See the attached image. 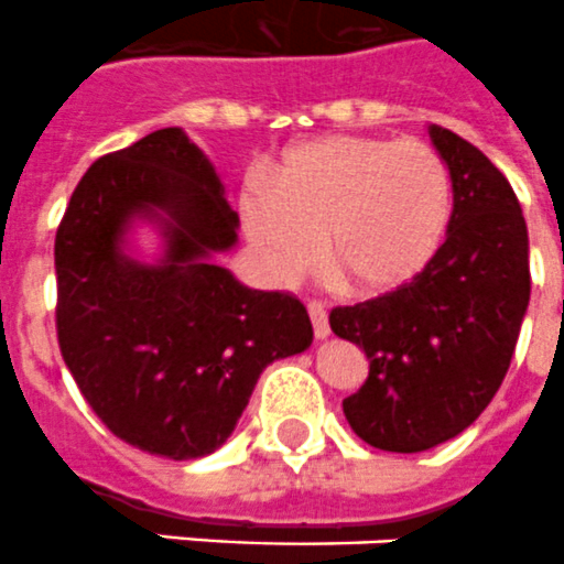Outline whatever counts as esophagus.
<instances>
[{
    "instance_id": "34e87169",
    "label": "esophagus",
    "mask_w": 564,
    "mask_h": 564,
    "mask_svg": "<svg viewBox=\"0 0 564 564\" xmlns=\"http://www.w3.org/2000/svg\"><path fill=\"white\" fill-rule=\"evenodd\" d=\"M306 310H310L315 338H326V335H329V318H326L324 304H321V301H310V304H306Z\"/></svg>"
}]
</instances>
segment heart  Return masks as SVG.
I'll return each instance as SVG.
<instances>
[{
  "label": "heart",
  "instance_id": "1",
  "mask_svg": "<svg viewBox=\"0 0 564 564\" xmlns=\"http://www.w3.org/2000/svg\"><path fill=\"white\" fill-rule=\"evenodd\" d=\"M249 243L272 281H295L318 258L355 295L413 283L442 249L453 180L424 140L335 134L278 160L272 183L252 177L240 197Z\"/></svg>",
  "mask_w": 564,
  "mask_h": 564
}]
</instances>
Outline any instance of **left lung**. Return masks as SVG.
Here are the masks:
<instances>
[{"instance_id": "1", "label": "left lung", "mask_w": 564, "mask_h": 564, "mask_svg": "<svg viewBox=\"0 0 564 564\" xmlns=\"http://www.w3.org/2000/svg\"><path fill=\"white\" fill-rule=\"evenodd\" d=\"M430 137L453 180L447 240L404 290L329 312L333 333L370 361L344 415L390 453L430 451L479 419L531 301L528 226L508 177L453 131L430 126Z\"/></svg>"}]
</instances>
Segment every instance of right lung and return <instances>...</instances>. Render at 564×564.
<instances>
[{
    "instance_id": "obj_1",
    "label": "right lung",
    "mask_w": 564,
    "mask_h": 564,
    "mask_svg": "<svg viewBox=\"0 0 564 564\" xmlns=\"http://www.w3.org/2000/svg\"><path fill=\"white\" fill-rule=\"evenodd\" d=\"M131 216L164 226L154 268L121 254ZM235 240L220 177L180 129L99 158L59 220V352L99 421L151 456L215 453L267 364L312 344L297 297L246 290L212 263Z\"/></svg>"
}]
</instances>
